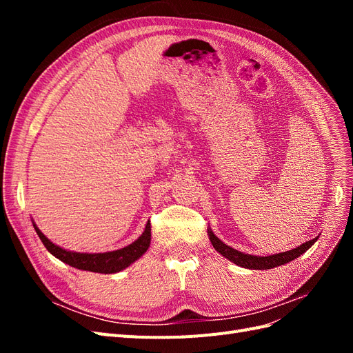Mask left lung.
I'll use <instances>...</instances> for the list:
<instances>
[{
	"label": "left lung",
	"mask_w": 353,
	"mask_h": 353,
	"mask_svg": "<svg viewBox=\"0 0 353 353\" xmlns=\"http://www.w3.org/2000/svg\"><path fill=\"white\" fill-rule=\"evenodd\" d=\"M209 234V240L218 253H221L222 256H225L228 261H231L232 263H236L241 268H248V270H271V268H276V266H281L284 263L292 262L293 259L299 258V256L303 254L311 245L318 240V237L309 240L303 244L299 245L296 249H292L288 252H283V253H276V254H270V256H254V254H248L239 252L236 249H232L231 245H227L223 241H221L213 231L209 228L208 230Z\"/></svg>",
	"instance_id": "1"
}]
</instances>
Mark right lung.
Returning <instances> with one entry per match:
<instances>
[{
	"mask_svg": "<svg viewBox=\"0 0 353 353\" xmlns=\"http://www.w3.org/2000/svg\"><path fill=\"white\" fill-rule=\"evenodd\" d=\"M34 228L41 239L42 244L46 245V249L56 256L57 259L65 262L73 268H78L82 271H91V272H100V274H116L125 268H128L131 263H134L137 259H140L141 256L150 248L152 240V227L150 221L145 223L144 232L138 237L134 243L128 244L126 248H122L119 250L105 252V253H79V252H70L60 248V245L54 244L51 240H48L41 230L37 227L35 222Z\"/></svg>",
	"mask_w": 353,
	"mask_h": 353,
	"instance_id": "obj_1",
	"label": "right lung"
}]
</instances>
